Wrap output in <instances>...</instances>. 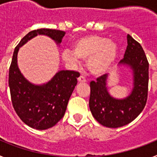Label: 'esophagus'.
<instances>
[{
    "instance_id": "1",
    "label": "esophagus",
    "mask_w": 157,
    "mask_h": 157,
    "mask_svg": "<svg viewBox=\"0 0 157 157\" xmlns=\"http://www.w3.org/2000/svg\"><path fill=\"white\" fill-rule=\"evenodd\" d=\"M78 81L79 82H86V79L84 76L81 75L78 78Z\"/></svg>"
}]
</instances>
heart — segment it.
Segmentation results:
<instances>
[{
  "instance_id": "obj_1",
  "label": "heart",
  "mask_w": 157,
  "mask_h": 157,
  "mask_svg": "<svg viewBox=\"0 0 157 157\" xmlns=\"http://www.w3.org/2000/svg\"><path fill=\"white\" fill-rule=\"evenodd\" d=\"M118 56L116 42L103 36L86 35L78 38L72 45V50H65V60L76 62L78 59L87 60L89 71L95 75L107 73L112 69Z\"/></svg>"
}]
</instances>
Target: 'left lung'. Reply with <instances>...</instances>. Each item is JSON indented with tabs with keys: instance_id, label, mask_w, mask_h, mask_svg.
<instances>
[{
	"instance_id": "left-lung-1",
	"label": "left lung",
	"mask_w": 157,
	"mask_h": 157,
	"mask_svg": "<svg viewBox=\"0 0 157 157\" xmlns=\"http://www.w3.org/2000/svg\"><path fill=\"white\" fill-rule=\"evenodd\" d=\"M120 64L130 67L133 72V89L127 98L117 99L109 94L108 75L90 82V109L95 120L110 128L125 126L138 116L145 106L149 86V62L139 43L127 34V47Z\"/></svg>"
}]
</instances>
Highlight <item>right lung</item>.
Masks as SVG:
<instances>
[{"label": "right lung", "mask_w": 157, "mask_h": 157, "mask_svg": "<svg viewBox=\"0 0 157 157\" xmlns=\"http://www.w3.org/2000/svg\"><path fill=\"white\" fill-rule=\"evenodd\" d=\"M41 34L51 37L59 45L65 32L41 28L32 30L24 36L14 50L8 85L12 105L22 121L32 128L46 130L56 125L63 117L80 74L74 71H59L50 81L43 85H34L25 78L18 67V52L29 40Z\"/></svg>", "instance_id": "right-lung-1"}]
</instances>
